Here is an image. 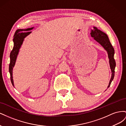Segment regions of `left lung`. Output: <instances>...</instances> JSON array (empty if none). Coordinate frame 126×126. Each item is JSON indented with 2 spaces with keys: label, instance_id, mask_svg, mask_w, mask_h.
<instances>
[{
  "label": "left lung",
  "instance_id": "1",
  "mask_svg": "<svg viewBox=\"0 0 126 126\" xmlns=\"http://www.w3.org/2000/svg\"><path fill=\"white\" fill-rule=\"evenodd\" d=\"M94 30H92V32H91L90 33L91 37H94V40H96L98 43H99L108 52V58L109 59L110 67L112 72L111 77L110 80L109 85L108 86V88H109L112 80L113 79L114 76H115L116 62L113 57L114 54H115V50H114L112 45L110 43L107 35L104 32H101L99 29H98V28L95 27H94Z\"/></svg>",
  "mask_w": 126,
  "mask_h": 126
}]
</instances>
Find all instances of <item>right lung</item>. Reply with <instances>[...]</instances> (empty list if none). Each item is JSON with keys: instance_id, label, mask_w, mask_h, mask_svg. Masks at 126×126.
<instances>
[{"instance_id": "add662e5", "label": "right lung", "mask_w": 126, "mask_h": 126, "mask_svg": "<svg viewBox=\"0 0 126 126\" xmlns=\"http://www.w3.org/2000/svg\"><path fill=\"white\" fill-rule=\"evenodd\" d=\"M32 28H28L26 29H18L16 30V32H15V35L14 36L13 41L14 43V46L13 47L12 51L10 52V62L9 67V70L10 74L11 82L12 83V84L14 86V80L13 78V67L15 66V63H16V60L17 55L18 54V52L19 50L21 45L22 44V42H23L25 38L27 36H28L29 33L32 32H30L29 30L32 29ZM27 31H28V32H27Z\"/></svg>"}]
</instances>
